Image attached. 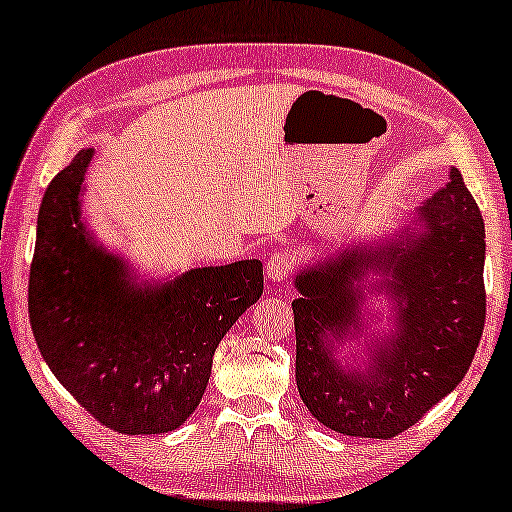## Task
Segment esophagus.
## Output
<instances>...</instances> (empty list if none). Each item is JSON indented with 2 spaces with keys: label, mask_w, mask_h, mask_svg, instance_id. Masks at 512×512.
Instances as JSON below:
<instances>
[{
  "label": "esophagus",
  "mask_w": 512,
  "mask_h": 512,
  "mask_svg": "<svg viewBox=\"0 0 512 512\" xmlns=\"http://www.w3.org/2000/svg\"><path fill=\"white\" fill-rule=\"evenodd\" d=\"M265 268H268V277L272 282H284L293 272V258L286 251H275L265 263Z\"/></svg>",
  "instance_id": "34e87169"
}]
</instances>
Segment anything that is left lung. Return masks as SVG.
<instances>
[{"instance_id": "8db88e82", "label": "left lung", "mask_w": 512, "mask_h": 512, "mask_svg": "<svg viewBox=\"0 0 512 512\" xmlns=\"http://www.w3.org/2000/svg\"><path fill=\"white\" fill-rule=\"evenodd\" d=\"M424 230L384 249L328 258L296 277V382L331 431L389 440L417 424L464 380L485 331V221L461 172L419 207ZM380 269L399 305L389 346L369 348L366 371H342L332 352L358 330L362 275ZM373 289V286H370ZM377 289V286H375ZM353 335V334H352Z\"/></svg>"}]
</instances>
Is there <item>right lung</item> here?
<instances>
[{"label":"right lung","mask_w":512,"mask_h":512,"mask_svg":"<svg viewBox=\"0 0 512 512\" xmlns=\"http://www.w3.org/2000/svg\"><path fill=\"white\" fill-rule=\"evenodd\" d=\"M93 149L48 184L39 207L27 307L58 382L118 433L174 431L198 408L216 347L263 293V263L195 268L163 289H132L116 256L79 221Z\"/></svg>","instance_id":"obj_1"}]
</instances>
